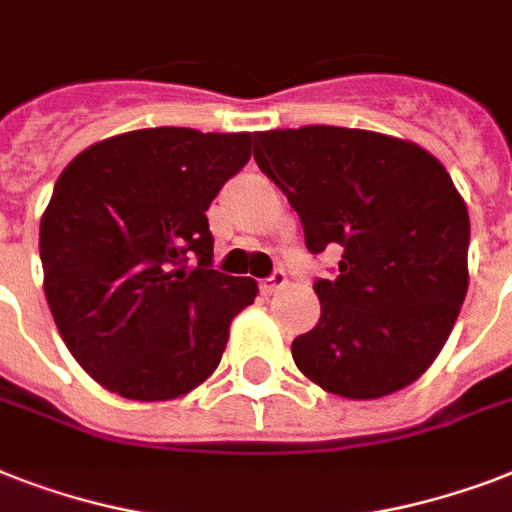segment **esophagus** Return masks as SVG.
<instances>
[{"label":"esophagus","mask_w":512,"mask_h":512,"mask_svg":"<svg viewBox=\"0 0 512 512\" xmlns=\"http://www.w3.org/2000/svg\"><path fill=\"white\" fill-rule=\"evenodd\" d=\"M281 287H287V276H284L281 271H276L273 276H268V279L260 281V292H263L265 297L273 295V292H279Z\"/></svg>","instance_id":"esophagus-1"}]
</instances>
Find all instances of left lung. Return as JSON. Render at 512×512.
<instances>
[{
    "instance_id": "obj_1",
    "label": "left lung",
    "mask_w": 512,
    "mask_h": 512,
    "mask_svg": "<svg viewBox=\"0 0 512 512\" xmlns=\"http://www.w3.org/2000/svg\"><path fill=\"white\" fill-rule=\"evenodd\" d=\"M255 162L305 247L342 249L340 276L313 284L321 319L292 342L297 369L353 401L412 385L468 292L470 217L444 164L412 140L327 124L257 132Z\"/></svg>"
}]
</instances>
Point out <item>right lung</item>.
Instances as JSON below:
<instances>
[{"label":"right lung","mask_w":512,"mask_h":512,"mask_svg":"<svg viewBox=\"0 0 512 512\" xmlns=\"http://www.w3.org/2000/svg\"><path fill=\"white\" fill-rule=\"evenodd\" d=\"M252 132L154 127L100 140L60 172L39 225L44 295L92 380L170 401L215 372L257 281L212 268L207 209Z\"/></svg>","instance_id":"obj_1"}]
</instances>
